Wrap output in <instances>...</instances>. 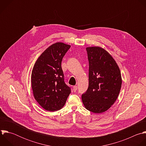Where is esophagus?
<instances>
[{
  "instance_id": "esophagus-1",
  "label": "esophagus",
  "mask_w": 146,
  "mask_h": 146,
  "mask_svg": "<svg viewBox=\"0 0 146 146\" xmlns=\"http://www.w3.org/2000/svg\"><path fill=\"white\" fill-rule=\"evenodd\" d=\"M76 90H77V86H73V90H74V92H75L76 91Z\"/></svg>"
}]
</instances>
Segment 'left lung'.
<instances>
[{
  "instance_id": "1",
  "label": "left lung",
  "mask_w": 146,
  "mask_h": 146,
  "mask_svg": "<svg viewBox=\"0 0 146 146\" xmlns=\"http://www.w3.org/2000/svg\"><path fill=\"white\" fill-rule=\"evenodd\" d=\"M89 62V87L82 94L86 109L94 113L108 110L118 98L122 84L120 68L110 54L100 46L86 48Z\"/></svg>"
}]
</instances>
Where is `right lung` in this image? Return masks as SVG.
I'll use <instances>...</instances> for the list:
<instances>
[{
    "label": "right lung",
    "mask_w": 146,
    "mask_h": 146,
    "mask_svg": "<svg viewBox=\"0 0 146 146\" xmlns=\"http://www.w3.org/2000/svg\"><path fill=\"white\" fill-rule=\"evenodd\" d=\"M70 45L57 42L47 48L38 57L32 70V89L35 100L45 110L62 109L71 93L64 80L62 68L63 56Z\"/></svg>",
    "instance_id": "1"
}]
</instances>
